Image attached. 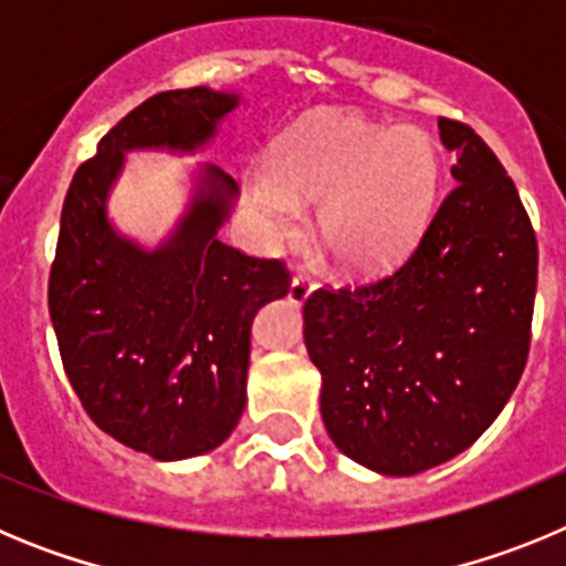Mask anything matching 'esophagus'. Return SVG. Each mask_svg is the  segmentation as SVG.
<instances>
[{
  "instance_id": "obj_1",
  "label": "esophagus",
  "mask_w": 566,
  "mask_h": 566,
  "mask_svg": "<svg viewBox=\"0 0 566 566\" xmlns=\"http://www.w3.org/2000/svg\"><path fill=\"white\" fill-rule=\"evenodd\" d=\"M312 292H314L312 280L300 274V277L292 280V286H289V300H292L294 306H303V303H306V300L312 297Z\"/></svg>"
}]
</instances>
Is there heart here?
Wrapping results in <instances>:
<instances>
[{
  "instance_id": "1",
  "label": "heart",
  "mask_w": 566,
  "mask_h": 566,
  "mask_svg": "<svg viewBox=\"0 0 566 566\" xmlns=\"http://www.w3.org/2000/svg\"><path fill=\"white\" fill-rule=\"evenodd\" d=\"M442 153L413 124L357 113H314L272 149V167L243 172V192L269 240H292L303 203H317L314 234L337 272L371 277L397 266L437 207Z\"/></svg>"
}]
</instances>
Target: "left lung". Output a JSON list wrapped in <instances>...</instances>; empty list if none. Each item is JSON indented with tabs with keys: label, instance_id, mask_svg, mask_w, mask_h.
I'll use <instances>...</instances> for the list:
<instances>
[{
	"label": "left lung",
	"instance_id": "left-lung-1",
	"mask_svg": "<svg viewBox=\"0 0 566 566\" xmlns=\"http://www.w3.org/2000/svg\"><path fill=\"white\" fill-rule=\"evenodd\" d=\"M453 189L388 277L303 308L319 413L348 459L413 476L468 451L516 391L536 300V234L493 149L439 118Z\"/></svg>",
	"mask_w": 566,
	"mask_h": 566
}]
</instances>
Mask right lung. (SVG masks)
Returning a JSON list of instances; mask_svg holds the SVG:
<instances>
[{
	"instance_id": "add662e5",
	"label": "right lung",
	"mask_w": 566,
	"mask_h": 566,
	"mask_svg": "<svg viewBox=\"0 0 566 566\" xmlns=\"http://www.w3.org/2000/svg\"><path fill=\"white\" fill-rule=\"evenodd\" d=\"M243 96L167 90L124 115L64 198L50 319L64 371L90 419L158 462L227 442L247 408L249 334L258 308L286 297L277 260L227 247L238 184L214 164L189 169L187 203L155 247L109 218L129 153L198 155Z\"/></svg>"
}]
</instances>
